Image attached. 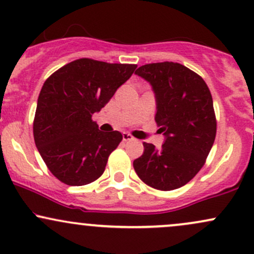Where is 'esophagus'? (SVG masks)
I'll use <instances>...</instances> for the list:
<instances>
[{
	"mask_svg": "<svg viewBox=\"0 0 254 254\" xmlns=\"http://www.w3.org/2000/svg\"><path fill=\"white\" fill-rule=\"evenodd\" d=\"M133 139V137L130 135V133H127V132H123V141H125V142H127V141H132Z\"/></svg>",
	"mask_w": 254,
	"mask_h": 254,
	"instance_id": "1",
	"label": "esophagus"
}]
</instances>
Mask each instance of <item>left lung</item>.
Returning a JSON list of instances; mask_svg holds the SVG:
<instances>
[{
	"instance_id": "8db88e82",
	"label": "left lung",
	"mask_w": 254,
	"mask_h": 254,
	"mask_svg": "<svg viewBox=\"0 0 254 254\" xmlns=\"http://www.w3.org/2000/svg\"><path fill=\"white\" fill-rule=\"evenodd\" d=\"M135 74L153 87L155 122L165 142L160 149L144 142L133 168L150 188L176 190L200 171L214 144L216 117L211 93L199 75L179 63L144 64Z\"/></svg>"
}]
</instances>
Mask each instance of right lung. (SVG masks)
Wrapping results in <instances>:
<instances>
[{
    "label": "right lung",
    "mask_w": 254,
    "mask_h": 254,
    "mask_svg": "<svg viewBox=\"0 0 254 254\" xmlns=\"http://www.w3.org/2000/svg\"><path fill=\"white\" fill-rule=\"evenodd\" d=\"M136 64L80 58L55 71L42 87L33 121L34 142L50 172L70 186L93 183L123 136L103 132L92 116L129 80Z\"/></svg>",
    "instance_id": "right-lung-1"
}]
</instances>
